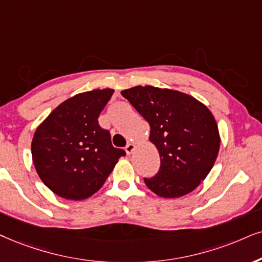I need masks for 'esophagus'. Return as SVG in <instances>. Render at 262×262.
I'll use <instances>...</instances> for the list:
<instances>
[{
	"mask_svg": "<svg viewBox=\"0 0 262 262\" xmlns=\"http://www.w3.org/2000/svg\"><path fill=\"white\" fill-rule=\"evenodd\" d=\"M134 150H135V145L134 144H127V146H125V152H127V155L133 154Z\"/></svg>",
	"mask_w": 262,
	"mask_h": 262,
	"instance_id": "esophagus-1",
	"label": "esophagus"
}]
</instances>
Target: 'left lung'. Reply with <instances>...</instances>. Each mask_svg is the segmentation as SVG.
I'll use <instances>...</instances> for the list:
<instances>
[{"instance_id": "left-lung-1", "label": "left lung", "mask_w": 262, "mask_h": 262, "mask_svg": "<svg viewBox=\"0 0 262 262\" xmlns=\"http://www.w3.org/2000/svg\"><path fill=\"white\" fill-rule=\"evenodd\" d=\"M150 124V141L160 152L161 167L144 179L157 196L177 198L193 191L213 168L220 148L214 116L185 93L152 85L121 92Z\"/></svg>"}]
</instances>
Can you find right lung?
<instances>
[{"mask_svg":"<svg viewBox=\"0 0 262 262\" xmlns=\"http://www.w3.org/2000/svg\"><path fill=\"white\" fill-rule=\"evenodd\" d=\"M114 89L79 93L52 111L36 129L31 154L43 184L66 200L94 194L114 170L122 148L112 146L110 132L98 118Z\"/></svg>","mask_w":262,"mask_h":262,"instance_id":"1","label":"right lung"}]
</instances>
